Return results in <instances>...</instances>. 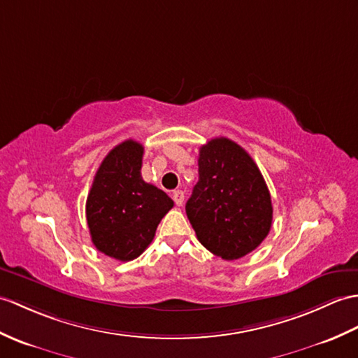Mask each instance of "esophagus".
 Returning <instances> with one entry per match:
<instances>
[{
	"mask_svg": "<svg viewBox=\"0 0 358 358\" xmlns=\"http://www.w3.org/2000/svg\"><path fill=\"white\" fill-rule=\"evenodd\" d=\"M172 198L177 206H182V203H185V192H182V190H176V192L172 194Z\"/></svg>",
	"mask_w": 358,
	"mask_h": 358,
	"instance_id": "1",
	"label": "esophagus"
}]
</instances>
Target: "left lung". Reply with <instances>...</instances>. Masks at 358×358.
Returning <instances> with one entry per match:
<instances>
[{
  "mask_svg": "<svg viewBox=\"0 0 358 358\" xmlns=\"http://www.w3.org/2000/svg\"><path fill=\"white\" fill-rule=\"evenodd\" d=\"M198 173L186 213L199 243L226 261L253 252L268 235L273 206L252 157L226 137L212 138L199 148Z\"/></svg>",
  "mask_w": 358,
  "mask_h": 358,
  "instance_id": "1",
  "label": "left lung"
}]
</instances>
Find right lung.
Segmentation results:
<instances>
[{"label":"right lung","instance_id":"add662e5","mask_svg":"<svg viewBox=\"0 0 358 358\" xmlns=\"http://www.w3.org/2000/svg\"><path fill=\"white\" fill-rule=\"evenodd\" d=\"M143 146L124 140L99 166L87 198V222L99 252L127 262L152 243L157 226L173 201L141 178Z\"/></svg>","mask_w":358,"mask_h":358}]
</instances>
